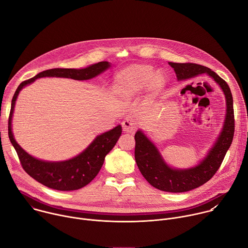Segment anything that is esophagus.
<instances>
[{
    "label": "esophagus",
    "instance_id": "esophagus-1",
    "mask_svg": "<svg viewBox=\"0 0 248 248\" xmlns=\"http://www.w3.org/2000/svg\"><path fill=\"white\" fill-rule=\"evenodd\" d=\"M122 125H123V130L126 133H133L136 129V124L132 118H126L123 122Z\"/></svg>",
    "mask_w": 248,
    "mask_h": 248
}]
</instances>
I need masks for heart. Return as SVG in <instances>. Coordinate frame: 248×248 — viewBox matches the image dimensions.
Here are the masks:
<instances>
[{"label":"heart","mask_w":248,"mask_h":248,"mask_svg":"<svg viewBox=\"0 0 248 248\" xmlns=\"http://www.w3.org/2000/svg\"><path fill=\"white\" fill-rule=\"evenodd\" d=\"M155 71L151 64L135 63L117 74L113 82L114 92L124 99H131L148 86L151 95H158L167 84V76L162 70Z\"/></svg>","instance_id":"b5f03b06"}]
</instances>
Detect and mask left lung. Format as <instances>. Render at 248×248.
I'll use <instances>...</instances> for the list:
<instances>
[{
    "instance_id": "obj_1",
    "label": "left lung",
    "mask_w": 248,
    "mask_h": 248,
    "mask_svg": "<svg viewBox=\"0 0 248 248\" xmlns=\"http://www.w3.org/2000/svg\"><path fill=\"white\" fill-rule=\"evenodd\" d=\"M174 69L178 80L188 79L207 74L221 86L227 101V115L223 130L208 155L198 166L187 170H174L166 165L151 141L138 130L135 135L134 157L144 179L157 189L167 192H186L199 187L213 178L222 165L234 133L232 95L228 83L215 72L201 64L192 62H169Z\"/></svg>"
}]
</instances>
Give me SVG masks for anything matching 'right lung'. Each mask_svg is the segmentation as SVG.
I'll return each mask as SVG.
<instances>
[{"label": "right lung", "instance_id": "obj_1", "mask_svg": "<svg viewBox=\"0 0 248 248\" xmlns=\"http://www.w3.org/2000/svg\"><path fill=\"white\" fill-rule=\"evenodd\" d=\"M110 66L108 62H100L82 69L51 68L44 70L30 79L22 81L17 87L13 100L9 117V137L14 145L23 170L35 181L56 190L68 191L79 189L88 185L101 170L105 157L115 146L122 134V126L118 125L112 130L95 138L93 142L78 156L63 162H45L27 154L14 138L12 132V118L16 100L19 91L35 79L45 77L67 78L76 80H86L100 75Z\"/></svg>", "mask_w": 248, "mask_h": 248}]
</instances>
